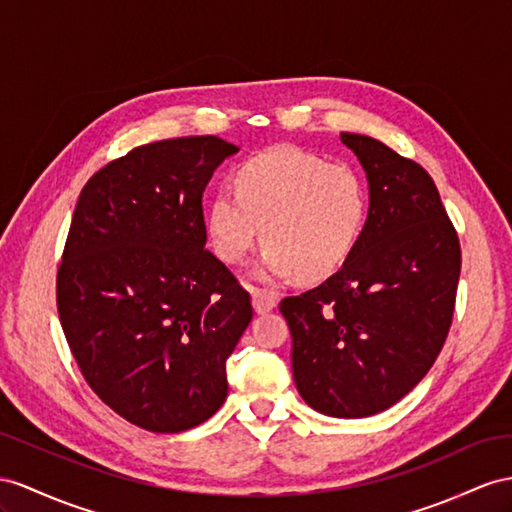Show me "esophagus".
I'll list each match as a JSON object with an SVG mask.
<instances>
[{"mask_svg": "<svg viewBox=\"0 0 512 512\" xmlns=\"http://www.w3.org/2000/svg\"><path fill=\"white\" fill-rule=\"evenodd\" d=\"M251 296H253V307L257 313H268L279 303L277 294L272 290H266V287H251Z\"/></svg>", "mask_w": 512, "mask_h": 512, "instance_id": "34e87169", "label": "esophagus"}]
</instances>
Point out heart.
Masks as SVG:
<instances>
[{"label": "heart", "instance_id": "obj_1", "mask_svg": "<svg viewBox=\"0 0 512 512\" xmlns=\"http://www.w3.org/2000/svg\"><path fill=\"white\" fill-rule=\"evenodd\" d=\"M365 212L368 192L357 168L277 147L238 170L235 190L216 192L207 209V233L227 264H240L261 238L268 244L257 266L261 277L298 274L316 281L344 264Z\"/></svg>", "mask_w": 512, "mask_h": 512}]
</instances>
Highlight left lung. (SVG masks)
I'll return each instance as SVG.
<instances>
[{
  "instance_id": "obj_1",
  "label": "left lung",
  "mask_w": 512,
  "mask_h": 512,
  "mask_svg": "<svg viewBox=\"0 0 512 512\" xmlns=\"http://www.w3.org/2000/svg\"><path fill=\"white\" fill-rule=\"evenodd\" d=\"M370 181V212L333 277L281 300L300 396L324 415L368 417L402 400L450 333L461 242L435 181L361 134L339 136Z\"/></svg>"
}]
</instances>
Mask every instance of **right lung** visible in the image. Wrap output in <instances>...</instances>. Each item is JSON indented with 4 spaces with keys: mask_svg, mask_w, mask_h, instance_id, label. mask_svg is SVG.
Returning a JSON list of instances; mask_svg holds the SVG:
<instances>
[{
    "mask_svg": "<svg viewBox=\"0 0 512 512\" xmlns=\"http://www.w3.org/2000/svg\"><path fill=\"white\" fill-rule=\"evenodd\" d=\"M238 151L218 136L142 144L77 199L56 274L60 324L90 389L138 428H194L227 398L253 305L205 248L203 192Z\"/></svg>",
    "mask_w": 512,
    "mask_h": 512,
    "instance_id": "obj_1",
    "label": "right lung"
}]
</instances>
